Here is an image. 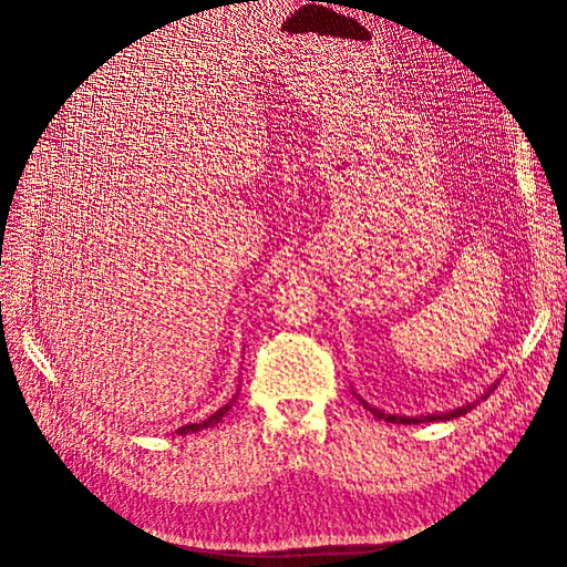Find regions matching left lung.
Returning a JSON list of instances; mask_svg holds the SVG:
<instances>
[{
  "instance_id": "1",
  "label": "left lung",
  "mask_w": 567,
  "mask_h": 567,
  "mask_svg": "<svg viewBox=\"0 0 567 567\" xmlns=\"http://www.w3.org/2000/svg\"><path fill=\"white\" fill-rule=\"evenodd\" d=\"M489 392H492V388H489ZM487 392V394H489ZM487 394H483V400L487 398ZM371 414L375 416V419H385L388 423H406V425H411V423H427V421H450V419H458V416H463V414H468V411L473 409V404H466V406H461V409H454V411H444V414H433V416H419V419H406V416H390V414H383V411H379V409H373V406H369L367 402H362Z\"/></svg>"
}]
</instances>
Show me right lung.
I'll return each instance as SVG.
<instances>
[{
	"instance_id": "add662e5",
	"label": "right lung",
	"mask_w": 567,
	"mask_h": 567,
	"mask_svg": "<svg viewBox=\"0 0 567 567\" xmlns=\"http://www.w3.org/2000/svg\"><path fill=\"white\" fill-rule=\"evenodd\" d=\"M236 402V398L229 402V404H225V406H221V409H217L215 411V414L213 416H208V419H205V421H200V423H188V425H184V427H179V435H186V433H198V431H203V427H210V425H215V423H219L221 421V416H225L227 414V411L231 409V404Z\"/></svg>"
}]
</instances>
